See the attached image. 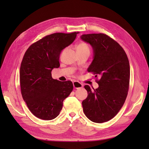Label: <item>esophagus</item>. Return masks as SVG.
<instances>
[{
  "label": "esophagus",
  "instance_id": "34e87169",
  "mask_svg": "<svg viewBox=\"0 0 149 149\" xmlns=\"http://www.w3.org/2000/svg\"><path fill=\"white\" fill-rule=\"evenodd\" d=\"M73 84V86L75 89H79V88H83V85L81 83H79V81H74Z\"/></svg>",
  "mask_w": 149,
  "mask_h": 149
}]
</instances>
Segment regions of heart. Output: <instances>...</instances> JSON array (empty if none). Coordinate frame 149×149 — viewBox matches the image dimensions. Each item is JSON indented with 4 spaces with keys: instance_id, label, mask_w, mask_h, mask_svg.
Here are the masks:
<instances>
[{
    "instance_id": "heart-1",
    "label": "heart",
    "mask_w": 149,
    "mask_h": 149,
    "mask_svg": "<svg viewBox=\"0 0 149 149\" xmlns=\"http://www.w3.org/2000/svg\"><path fill=\"white\" fill-rule=\"evenodd\" d=\"M76 52L78 54L79 53H90V48L88 45L84 42H79L76 47Z\"/></svg>"
}]
</instances>
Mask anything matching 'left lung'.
Instances as JSON below:
<instances>
[{
  "label": "left lung",
  "mask_w": 149,
  "mask_h": 149,
  "mask_svg": "<svg viewBox=\"0 0 149 149\" xmlns=\"http://www.w3.org/2000/svg\"><path fill=\"white\" fill-rule=\"evenodd\" d=\"M94 51V60L88 69L97 76L98 88H84L88 97L83 101L84 113L94 123H102L118 113L127 97L130 81V65L127 55L120 45L104 33L84 34L81 37Z\"/></svg>",
  "instance_id": "8db88e82"
}]
</instances>
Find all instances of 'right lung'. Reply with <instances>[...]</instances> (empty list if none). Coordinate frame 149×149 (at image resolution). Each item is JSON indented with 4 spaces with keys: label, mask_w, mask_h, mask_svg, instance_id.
<instances>
[{
    "label": "right lung",
    "mask_w": 149,
    "mask_h": 149,
    "mask_svg": "<svg viewBox=\"0 0 149 149\" xmlns=\"http://www.w3.org/2000/svg\"><path fill=\"white\" fill-rule=\"evenodd\" d=\"M79 33L47 35L31 45L24 54L20 69L22 96L30 112L39 119L56 118L63 102L73 91L71 81L53 79L52 71L60 67L61 52L74 42Z\"/></svg>",
    "instance_id": "right-lung-1"
}]
</instances>
